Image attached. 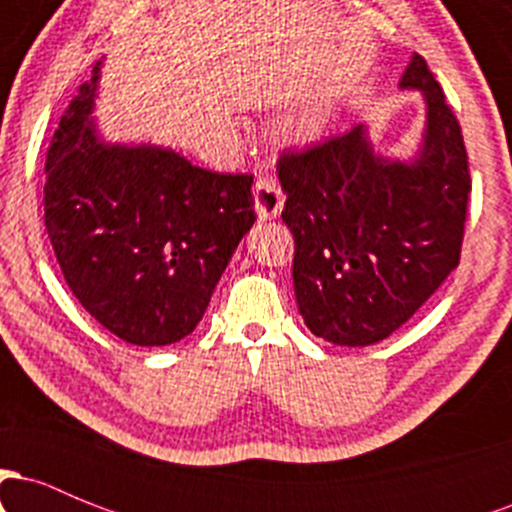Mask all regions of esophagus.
Listing matches in <instances>:
<instances>
[{"instance_id": "esophagus-1", "label": "esophagus", "mask_w": 512, "mask_h": 512, "mask_svg": "<svg viewBox=\"0 0 512 512\" xmlns=\"http://www.w3.org/2000/svg\"><path fill=\"white\" fill-rule=\"evenodd\" d=\"M252 195H255V211L260 216V221L276 219L284 209V192H281L279 182L269 175H262L260 180L252 187Z\"/></svg>"}]
</instances>
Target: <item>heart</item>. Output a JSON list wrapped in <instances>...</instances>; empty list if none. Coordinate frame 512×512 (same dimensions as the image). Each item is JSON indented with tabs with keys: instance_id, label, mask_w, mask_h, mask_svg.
I'll return each instance as SVG.
<instances>
[{
	"instance_id": "b5f03b06",
	"label": "heart",
	"mask_w": 512,
	"mask_h": 512,
	"mask_svg": "<svg viewBox=\"0 0 512 512\" xmlns=\"http://www.w3.org/2000/svg\"><path fill=\"white\" fill-rule=\"evenodd\" d=\"M325 129V120H322L317 113H301V115H291L286 117L284 122L279 125V134L286 144H310L315 142L317 137Z\"/></svg>"
}]
</instances>
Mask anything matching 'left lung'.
I'll return each instance as SVG.
<instances>
[{"instance_id":"8db88e82","label":"left lung","mask_w":512,"mask_h":512,"mask_svg":"<svg viewBox=\"0 0 512 512\" xmlns=\"http://www.w3.org/2000/svg\"><path fill=\"white\" fill-rule=\"evenodd\" d=\"M399 88L426 103L409 158L378 154L358 125L276 166L281 219L296 240L298 313L315 337L337 346L383 342L460 262L469 195L462 129L416 52Z\"/></svg>"}]
</instances>
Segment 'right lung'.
<instances>
[{"instance_id": "1", "label": "right lung", "mask_w": 512, "mask_h": 512, "mask_svg": "<svg viewBox=\"0 0 512 512\" xmlns=\"http://www.w3.org/2000/svg\"><path fill=\"white\" fill-rule=\"evenodd\" d=\"M103 60L64 110L45 161V228L69 289L134 346L185 339L255 223L252 175L110 142L93 117Z\"/></svg>"}]
</instances>
